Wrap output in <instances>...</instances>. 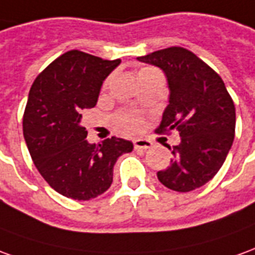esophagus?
Segmentation results:
<instances>
[{
  "label": "esophagus",
  "mask_w": 255,
  "mask_h": 255,
  "mask_svg": "<svg viewBox=\"0 0 255 255\" xmlns=\"http://www.w3.org/2000/svg\"><path fill=\"white\" fill-rule=\"evenodd\" d=\"M152 141H149L147 138H138L134 141V148L136 149H148V148L152 147Z\"/></svg>",
  "instance_id": "1"
}]
</instances>
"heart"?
I'll list each match as a JSON object with an SVG mask.
<instances>
[{
    "instance_id": "heart-1",
    "label": "heart",
    "mask_w": 255,
    "mask_h": 255,
    "mask_svg": "<svg viewBox=\"0 0 255 255\" xmlns=\"http://www.w3.org/2000/svg\"><path fill=\"white\" fill-rule=\"evenodd\" d=\"M153 71H158V70H155L152 67H141L138 70V78ZM114 124H115V128L124 134H136L141 130L142 118L140 114L133 113V111H122L115 115Z\"/></svg>"
}]
</instances>
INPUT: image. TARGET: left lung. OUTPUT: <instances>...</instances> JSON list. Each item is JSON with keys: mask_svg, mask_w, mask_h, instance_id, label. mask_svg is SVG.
Instances as JSON below:
<instances>
[{"mask_svg": "<svg viewBox=\"0 0 255 255\" xmlns=\"http://www.w3.org/2000/svg\"><path fill=\"white\" fill-rule=\"evenodd\" d=\"M137 59L162 68L169 82V106L156 131L176 130L181 137L180 144L167 145L173 159L156 176L177 192L199 188L217 174L234 142V100L221 77L185 48L170 46Z\"/></svg>", "mask_w": 255, "mask_h": 255, "instance_id": "left-lung-1", "label": "left lung"}]
</instances>
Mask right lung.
<instances>
[{
    "label": "right lung",
    "mask_w": 255,
    "mask_h": 255,
    "mask_svg": "<svg viewBox=\"0 0 255 255\" xmlns=\"http://www.w3.org/2000/svg\"><path fill=\"white\" fill-rule=\"evenodd\" d=\"M119 63L68 50L32 82L23 115L24 140L41 176L66 198L89 200L104 194L117 159L133 149L117 137L89 144L81 125L82 111L95 107L103 81Z\"/></svg>",
    "instance_id": "obj_1"
}]
</instances>
